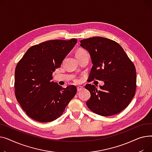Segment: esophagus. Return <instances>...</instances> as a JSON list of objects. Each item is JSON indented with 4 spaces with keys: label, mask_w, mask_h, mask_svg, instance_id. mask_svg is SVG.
<instances>
[{
    "label": "esophagus",
    "mask_w": 152,
    "mask_h": 152,
    "mask_svg": "<svg viewBox=\"0 0 152 152\" xmlns=\"http://www.w3.org/2000/svg\"><path fill=\"white\" fill-rule=\"evenodd\" d=\"M77 91H81L82 90H83V87L82 86H77Z\"/></svg>",
    "instance_id": "1"
}]
</instances>
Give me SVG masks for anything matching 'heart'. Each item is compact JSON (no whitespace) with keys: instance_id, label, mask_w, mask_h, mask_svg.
<instances>
[{"instance_id":"1","label":"heart","mask_w":152,"mask_h":152,"mask_svg":"<svg viewBox=\"0 0 152 152\" xmlns=\"http://www.w3.org/2000/svg\"><path fill=\"white\" fill-rule=\"evenodd\" d=\"M86 51L85 50H83V49H78L75 52V56L76 58L77 57H79L80 56L83 55L84 53H86Z\"/></svg>"}]
</instances>
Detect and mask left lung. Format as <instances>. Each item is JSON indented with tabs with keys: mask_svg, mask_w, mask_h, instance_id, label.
I'll return each mask as SVG.
<instances>
[{
	"mask_svg": "<svg viewBox=\"0 0 152 152\" xmlns=\"http://www.w3.org/2000/svg\"><path fill=\"white\" fill-rule=\"evenodd\" d=\"M80 46L90 55L93 67L90 80H102L100 89L91 84L85 88L91 97L86 104L94 113L111 116L121 112L132 101L136 88L134 65L123 48L110 39L94 37L80 40Z\"/></svg>",
	"mask_w": 152,
	"mask_h": 152,
	"instance_id": "1",
	"label": "left lung"
}]
</instances>
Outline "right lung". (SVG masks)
Instances as JSON below:
<instances>
[{"label": "right lung", "instance_id": "add662e5", "mask_svg": "<svg viewBox=\"0 0 152 152\" xmlns=\"http://www.w3.org/2000/svg\"><path fill=\"white\" fill-rule=\"evenodd\" d=\"M77 42L76 39L42 42L29 48L18 63L16 98L33 120L42 123L56 120L75 95V86L62 88L52 81V75Z\"/></svg>", "mask_w": 152, "mask_h": 152}]
</instances>
